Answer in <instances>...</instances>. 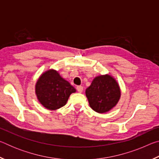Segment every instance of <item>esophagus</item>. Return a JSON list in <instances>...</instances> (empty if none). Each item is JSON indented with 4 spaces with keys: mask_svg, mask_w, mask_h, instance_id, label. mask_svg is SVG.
I'll return each instance as SVG.
<instances>
[{
    "mask_svg": "<svg viewBox=\"0 0 159 159\" xmlns=\"http://www.w3.org/2000/svg\"><path fill=\"white\" fill-rule=\"evenodd\" d=\"M76 89H77L78 92H79V93H82L83 90V87L81 85H79V86H77V87H76Z\"/></svg>",
    "mask_w": 159,
    "mask_h": 159,
    "instance_id": "esophagus-1",
    "label": "esophagus"
}]
</instances>
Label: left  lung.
I'll use <instances>...</instances> for the list:
<instances>
[{"label": "left lung", "mask_w": 159, "mask_h": 159, "mask_svg": "<svg viewBox=\"0 0 159 159\" xmlns=\"http://www.w3.org/2000/svg\"><path fill=\"white\" fill-rule=\"evenodd\" d=\"M120 95L118 82L109 74L96 76L85 90L90 107L99 114L108 112L114 108L119 101Z\"/></svg>", "instance_id": "obj_1"}]
</instances>
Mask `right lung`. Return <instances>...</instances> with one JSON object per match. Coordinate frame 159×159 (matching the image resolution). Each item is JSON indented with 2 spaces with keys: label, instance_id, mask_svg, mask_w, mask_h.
<instances>
[{
  "label": "right lung",
  "instance_id": "obj_1",
  "mask_svg": "<svg viewBox=\"0 0 159 159\" xmlns=\"http://www.w3.org/2000/svg\"><path fill=\"white\" fill-rule=\"evenodd\" d=\"M76 91L73 86L54 69L43 73L35 86L38 100L49 110L58 109L65 105L70 95Z\"/></svg>",
  "mask_w": 159,
  "mask_h": 159
}]
</instances>
